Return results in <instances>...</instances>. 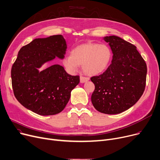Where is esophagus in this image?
<instances>
[{"label":"esophagus","instance_id":"1","mask_svg":"<svg viewBox=\"0 0 160 160\" xmlns=\"http://www.w3.org/2000/svg\"><path fill=\"white\" fill-rule=\"evenodd\" d=\"M88 81H89V78H85V77H82V76L80 77V82L81 83L86 82H87Z\"/></svg>","mask_w":160,"mask_h":160}]
</instances>
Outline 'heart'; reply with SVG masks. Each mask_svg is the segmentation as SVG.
Masks as SVG:
<instances>
[{"instance_id": "obj_1", "label": "heart", "mask_w": 160, "mask_h": 160, "mask_svg": "<svg viewBox=\"0 0 160 160\" xmlns=\"http://www.w3.org/2000/svg\"><path fill=\"white\" fill-rule=\"evenodd\" d=\"M112 52L105 44L87 42L74 48L71 55L66 57L63 65L68 72L76 71L79 64H82L83 71L90 76H97L108 67L112 58Z\"/></svg>"}]
</instances>
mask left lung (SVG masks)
Masks as SVG:
<instances>
[{"label": "left lung", "mask_w": 160, "mask_h": 160, "mask_svg": "<svg viewBox=\"0 0 160 160\" xmlns=\"http://www.w3.org/2000/svg\"><path fill=\"white\" fill-rule=\"evenodd\" d=\"M112 54L111 64L99 76L91 78L95 84L93 106L106 114H118L134 105L143 93L146 63L136 47L116 35L106 36Z\"/></svg>", "instance_id": "obj_1"}]
</instances>
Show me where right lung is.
Wrapping results in <instances>:
<instances>
[{"mask_svg": "<svg viewBox=\"0 0 160 160\" xmlns=\"http://www.w3.org/2000/svg\"><path fill=\"white\" fill-rule=\"evenodd\" d=\"M67 49L62 35L35 39L21 48L11 76L14 95L25 108L41 116L57 114L65 108L79 77L59 64L39 69L55 58L64 59Z\"/></svg>", "mask_w": 160, "mask_h": 160, "instance_id": "1", "label": "right lung"}]
</instances>
